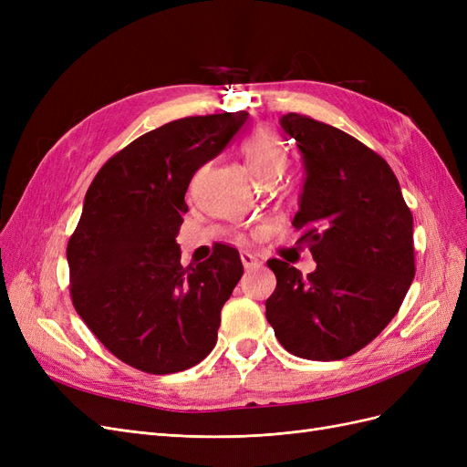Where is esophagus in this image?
<instances>
[{
    "label": "esophagus",
    "instance_id": "esophagus-1",
    "mask_svg": "<svg viewBox=\"0 0 467 467\" xmlns=\"http://www.w3.org/2000/svg\"><path fill=\"white\" fill-rule=\"evenodd\" d=\"M242 263L245 268H257L261 265L259 259L255 255H251V253H247V251L242 253Z\"/></svg>",
    "mask_w": 467,
    "mask_h": 467
}]
</instances>
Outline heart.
Here are the masks:
<instances>
[{
  "mask_svg": "<svg viewBox=\"0 0 467 467\" xmlns=\"http://www.w3.org/2000/svg\"><path fill=\"white\" fill-rule=\"evenodd\" d=\"M242 151L261 182H276L290 163L288 150L280 134L268 126L247 136L242 144Z\"/></svg>",
  "mask_w": 467,
  "mask_h": 467,
  "instance_id": "heart-1",
  "label": "heart"
}]
</instances>
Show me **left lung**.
I'll return each instance as SVG.
<instances>
[{
    "mask_svg": "<svg viewBox=\"0 0 467 467\" xmlns=\"http://www.w3.org/2000/svg\"><path fill=\"white\" fill-rule=\"evenodd\" d=\"M280 126L304 158L292 225L317 266L302 276L285 261H266L276 276L266 319L292 355L341 360L400 312L415 276L413 214L388 161L357 138L298 112Z\"/></svg>",
    "mask_w": 467,
    "mask_h": 467,
    "instance_id": "left-lung-1",
    "label": "left lung"
}]
</instances>
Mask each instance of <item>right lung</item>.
Here are the masks:
<instances>
[{
	"label": "right lung",
	"instance_id": "add662e5",
	"mask_svg": "<svg viewBox=\"0 0 467 467\" xmlns=\"http://www.w3.org/2000/svg\"><path fill=\"white\" fill-rule=\"evenodd\" d=\"M245 122V110L167 122L112 155L88 189L66 251L69 296L91 333L132 368L181 372L216 345L242 259L220 244L182 266L175 237L192 175Z\"/></svg>",
	"mask_w": 467,
	"mask_h": 467
}]
</instances>
